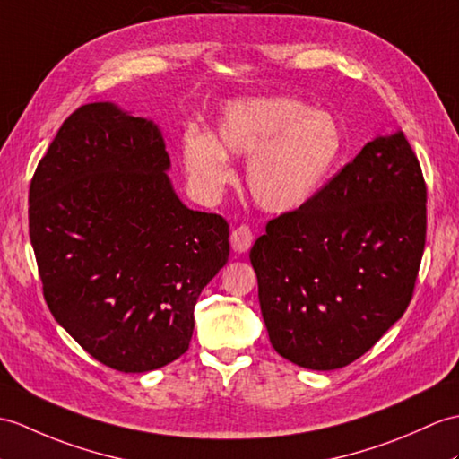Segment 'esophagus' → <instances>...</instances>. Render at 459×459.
<instances>
[{"mask_svg":"<svg viewBox=\"0 0 459 459\" xmlns=\"http://www.w3.org/2000/svg\"><path fill=\"white\" fill-rule=\"evenodd\" d=\"M252 240H254V234L247 225H240L230 232V248L237 254L248 252V248L252 247Z\"/></svg>","mask_w":459,"mask_h":459,"instance_id":"esophagus-1","label":"esophagus"}]
</instances>
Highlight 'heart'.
Listing matches in <instances>:
<instances>
[{
  "label": "heart",
  "instance_id": "b5f03b06",
  "mask_svg": "<svg viewBox=\"0 0 459 459\" xmlns=\"http://www.w3.org/2000/svg\"><path fill=\"white\" fill-rule=\"evenodd\" d=\"M342 151L344 133L336 117L291 95L230 101L221 113L215 136L187 131L181 141L187 172L207 194L229 184V156L250 155L244 174L248 194L273 215L311 204Z\"/></svg>",
  "mask_w": 459,
  "mask_h": 459
}]
</instances>
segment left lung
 <instances>
[{"label": "left lung", "instance_id": "1", "mask_svg": "<svg viewBox=\"0 0 459 459\" xmlns=\"http://www.w3.org/2000/svg\"><path fill=\"white\" fill-rule=\"evenodd\" d=\"M426 186L403 131L376 136L303 209L272 219L250 262L273 350L307 369L364 356L411 303Z\"/></svg>", "mask_w": 459, "mask_h": 459}]
</instances>
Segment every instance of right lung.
I'll return each instance as SVG.
<instances>
[{
    "mask_svg": "<svg viewBox=\"0 0 459 459\" xmlns=\"http://www.w3.org/2000/svg\"><path fill=\"white\" fill-rule=\"evenodd\" d=\"M152 119L111 101L62 123L29 189V234L56 323L125 374L186 354L194 308L229 260L227 221L181 204Z\"/></svg>",
    "mask_w": 459,
    "mask_h": 459,
    "instance_id": "1",
    "label": "right lung"
}]
</instances>
